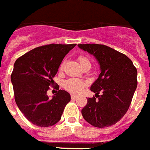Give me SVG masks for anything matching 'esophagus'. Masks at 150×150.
Masks as SVG:
<instances>
[{
    "label": "esophagus",
    "mask_w": 150,
    "mask_h": 150,
    "mask_svg": "<svg viewBox=\"0 0 150 150\" xmlns=\"http://www.w3.org/2000/svg\"><path fill=\"white\" fill-rule=\"evenodd\" d=\"M71 98H72V99H76V98H77V96H75V95H73V94H72V95H71Z\"/></svg>",
    "instance_id": "obj_1"
}]
</instances>
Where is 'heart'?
I'll list each match as a JSON object with an SVG mask.
<instances>
[{
	"label": "heart",
	"instance_id": "heart-1",
	"mask_svg": "<svg viewBox=\"0 0 150 150\" xmlns=\"http://www.w3.org/2000/svg\"><path fill=\"white\" fill-rule=\"evenodd\" d=\"M77 60L82 68H86V67L90 68L91 67V62H90V59L87 58L86 56H79L77 57ZM64 64V62L61 64L60 69H63ZM86 85L87 83L86 81L77 79V78H69V79L64 81L63 86L65 90H68L70 93L77 94L82 91L84 88L86 86Z\"/></svg>",
	"mask_w": 150,
	"mask_h": 150
}]
</instances>
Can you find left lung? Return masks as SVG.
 Listing matches in <instances>:
<instances>
[{
	"instance_id": "obj_1",
	"label": "left lung",
	"mask_w": 150,
	"mask_h": 150,
	"mask_svg": "<svg viewBox=\"0 0 150 150\" xmlns=\"http://www.w3.org/2000/svg\"><path fill=\"white\" fill-rule=\"evenodd\" d=\"M94 55L101 73L90 90L95 97L88 98L81 110L82 116L97 128L113 125L123 118L130 107L137 86V70L126 55L103 44H78ZM101 93V95L99 94Z\"/></svg>"
}]
</instances>
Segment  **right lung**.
<instances>
[{
    "label": "right lung",
    "instance_id": "1",
    "mask_svg": "<svg viewBox=\"0 0 150 150\" xmlns=\"http://www.w3.org/2000/svg\"><path fill=\"white\" fill-rule=\"evenodd\" d=\"M75 46L52 43L38 47L14 63L11 73L14 99L22 114L36 126L46 128L59 122L71 99L65 90L58 89L52 98L47 92L65 55Z\"/></svg>",
    "mask_w": 150,
    "mask_h": 150
}]
</instances>
